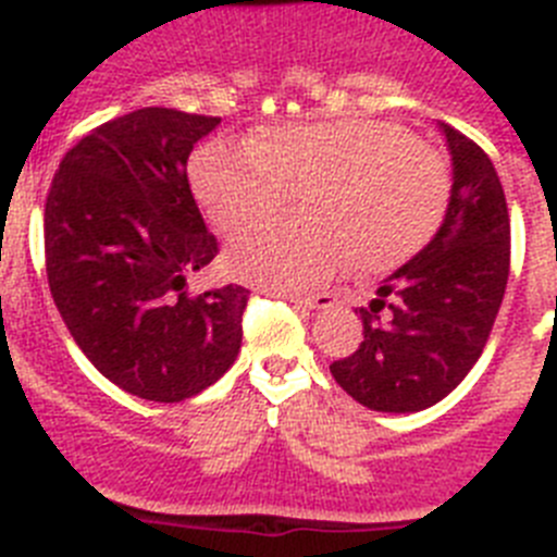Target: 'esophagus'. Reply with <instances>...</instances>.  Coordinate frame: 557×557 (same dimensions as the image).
<instances>
[{
	"label": "esophagus",
	"instance_id": "esophagus-1",
	"mask_svg": "<svg viewBox=\"0 0 557 557\" xmlns=\"http://www.w3.org/2000/svg\"><path fill=\"white\" fill-rule=\"evenodd\" d=\"M277 297L288 299V302H297V305H305V308H333L335 305V294H330V290H319V294H277Z\"/></svg>",
	"mask_w": 557,
	"mask_h": 557
}]
</instances>
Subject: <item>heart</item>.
Returning a JSON list of instances; mask_svg holds the SVG:
<instances>
[{"label": "heart", "instance_id": "1", "mask_svg": "<svg viewBox=\"0 0 557 557\" xmlns=\"http://www.w3.org/2000/svg\"><path fill=\"white\" fill-rule=\"evenodd\" d=\"M191 188L219 233L238 235L297 197L299 222L242 235L227 249L235 277L290 290L324 283L344 263L360 274L405 267L453 208L447 154L394 122L283 124L249 141L210 144L191 160Z\"/></svg>", "mask_w": 557, "mask_h": 557}]
</instances>
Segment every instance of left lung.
<instances>
[{
    "mask_svg": "<svg viewBox=\"0 0 557 557\" xmlns=\"http://www.w3.org/2000/svg\"><path fill=\"white\" fill-rule=\"evenodd\" d=\"M455 194L433 242L360 308L363 341L330 372L372 410L410 413L444 399L483 355L510 272V219L488 154L444 124Z\"/></svg>",
    "mask_w": 557,
    "mask_h": 557,
    "instance_id": "obj_1",
    "label": "left lung"
}]
</instances>
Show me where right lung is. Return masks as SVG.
Wrapping results in <instances>:
<instances>
[{"mask_svg":"<svg viewBox=\"0 0 557 557\" xmlns=\"http://www.w3.org/2000/svg\"><path fill=\"white\" fill-rule=\"evenodd\" d=\"M219 116L144 108L85 133L60 160L44 210L47 280L99 372L152 403L216 383L242 349L249 288L191 294L219 255L188 185V154Z\"/></svg>","mask_w":557,"mask_h":557,"instance_id":"obj_1","label":"right lung"}]
</instances>
